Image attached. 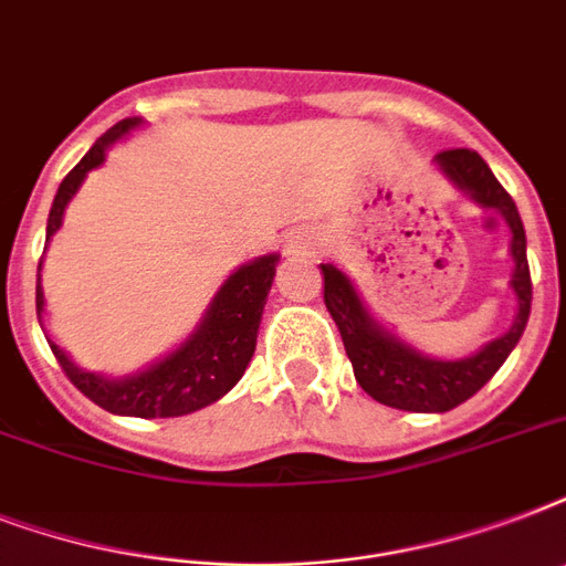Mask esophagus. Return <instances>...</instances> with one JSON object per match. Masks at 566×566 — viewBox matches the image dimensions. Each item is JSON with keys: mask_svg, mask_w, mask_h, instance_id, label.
Returning <instances> with one entry per match:
<instances>
[{"mask_svg": "<svg viewBox=\"0 0 566 566\" xmlns=\"http://www.w3.org/2000/svg\"><path fill=\"white\" fill-rule=\"evenodd\" d=\"M317 249H319V238L308 229H296L284 238V255L305 258V255H314Z\"/></svg>", "mask_w": 566, "mask_h": 566, "instance_id": "obj_1", "label": "esophagus"}]
</instances>
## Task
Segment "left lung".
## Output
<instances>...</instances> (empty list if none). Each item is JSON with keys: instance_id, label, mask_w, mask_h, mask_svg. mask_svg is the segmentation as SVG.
<instances>
[{"instance_id": "left-lung-1", "label": "left lung", "mask_w": 566, "mask_h": 566, "mask_svg": "<svg viewBox=\"0 0 566 566\" xmlns=\"http://www.w3.org/2000/svg\"><path fill=\"white\" fill-rule=\"evenodd\" d=\"M434 164L458 190L470 193V199H475L482 208L500 211L509 222L511 258H514L511 291L517 296V317L505 335L484 344L470 358H458V361L422 355L370 317V311L364 308L361 296L355 291V284L349 282V275L340 273L337 266L323 264V300H326L332 319L340 328L358 385L376 402L399 408V411L420 413L452 411L455 405L479 394L491 381L493 373L505 364L511 349L517 346V340L526 332L528 311H532L526 229H523L517 205L509 196V190L502 188L482 155L473 153V149H447V153L434 155Z\"/></svg>"}]
</instances>
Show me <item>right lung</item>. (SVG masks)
<instances>
[{
	"label": "right lung",
	"instance_id": "right-lung-1",
	"mask_svg": "<svg viewBox=\"0 0 566 566\" xmlns=\"http://www.w3.org/2000/svg\"><path fill=\"white\" fill-rule=\"evenodd\" d=\"M137 126H140V119L132 117L108 128L91 146V153L66 172V179L61 181L55 193V202H52V211H49L46 240H52V234L61 229L64 208L70 205L75 190L82 188L84 176L105 161L111 144H117L119 137H126ZM275 264H279V255H261L238 266L222 282L193 335L181 346H176L167 358L135 373V376L108 378L99 373H87L75 367L61 346L52 340L49 346H52L66 378L105 411L123 413V417H146V420L193 413L229 394L240 381V376L247 373L249 361L255 355L258 326H261V314H264L266 293L273 287ZM40 314H43V287L38 284V319Z\"/></svg>",
	"mask_w": 566,
	"mask_h": 566
}]
</instances>
